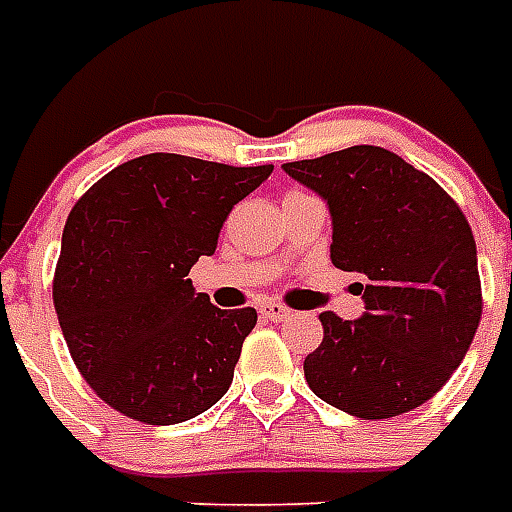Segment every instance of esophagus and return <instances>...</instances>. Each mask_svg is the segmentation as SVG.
I'll use <instances>...</instances> for the list:
<instances>
[{
  "mask_svg": "<svg viewBox=\"0 0 512 512\" xmlns=\"http://www.w3.org/2000/svg\"><path fill=\"white\" fill-rule=\"evenodd\" d=\"M260 315L268 318V321H285V318H290V310L288 307H282V304H277V301H266V304L260 307Z\"/></svg>",
  "mask_w": 512,
  "mask_h": 512,
  "instance_id": "34e87169",
  "label": "esophagus"
}]
</instances>
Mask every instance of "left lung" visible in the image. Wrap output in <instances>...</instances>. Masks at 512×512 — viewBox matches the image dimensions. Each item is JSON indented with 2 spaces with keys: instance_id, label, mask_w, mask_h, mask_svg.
<instances>
[{
  "instance_id": "left-lung-1",
  "label": "left lung",
  "mask_w": 512,
  "mask_h": 512,
  "mask_svg": "<svg viewBox=\"0 0 512 512\" xmlns=\"http://www.w3.org/2000/svg\"><path fill=\"white\" fill-rule=\"evenodd\" d=\"M332 213V263L359 274L365 312H321L304 376L329 406L389 419L450 381L483 315L477 246L439 183L395 153L354 145L282 164Z\"/></svg>"
}]
</instances>
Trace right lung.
<instances>
[{"label":"right lung","instance_id":"1","mask_svg":"<svg viewBox=\"0 0 512 512\" xmlns=\"http://www.w3.org/2000/svg\"><path fill=\"white\" fill-rule=\"evenodd\" d=\"M263 167L150 153L73 205L54 274V310L95 395L147 425H175L222 400L257 312L219 310L189 271L213 255L235 202Z\"/></svg>","mask_w":512,"mask_h":512}]
</instances>
